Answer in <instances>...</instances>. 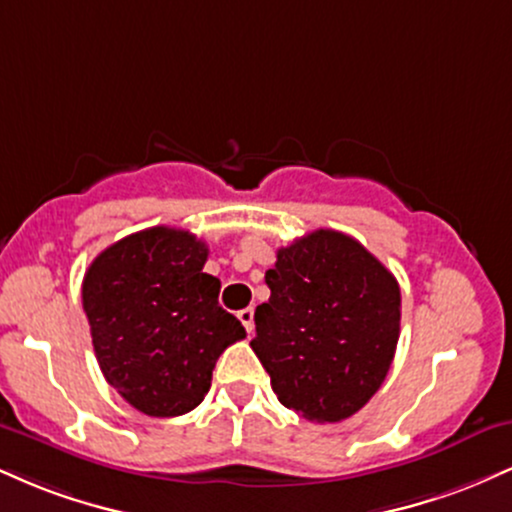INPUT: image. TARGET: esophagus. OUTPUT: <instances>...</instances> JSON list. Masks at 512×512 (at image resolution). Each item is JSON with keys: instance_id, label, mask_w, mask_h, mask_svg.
<instances>
[{"instance_id": "obj_1", "label": "esophagus", "mask_w": 512, "mask_h": 512, "mask_svg": "<svg viewBox=\"0 0 512 512\" xmlns=\"http://www.w3.org/2000/svg\"><path fill=\"white\" fill-rule=\"evenodd\" d=\"M238 320L243 322V327H245V330H248V334H250L252 330H255V310H252V308H243V310H240Z\"/></svg>"}]
</instances>
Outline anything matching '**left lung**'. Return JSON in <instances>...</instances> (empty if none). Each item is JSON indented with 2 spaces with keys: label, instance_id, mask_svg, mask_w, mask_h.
<instances>
[{
  "label": "left lung",
  "instance_id": "1",
  "mask_svg": "<svg viewBox=\"0 0 512 512\" xmlns=\"http://www.w3.org/2000/svg\"><path fill=\"white\" fill-rule=\"evenodd\" d=\"M250 346L284 407L317 424L354 416L399 339V284L358 240L320 228L276 250Z\"/></svg>",
  "mask_w": 512,
  "mask_h": 512
}]
</instances>
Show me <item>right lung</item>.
<instances>
[{
  "label": "right lung",
  "mask_w": 512,
  "mask_h": 512,
  "mask_svg": "<svg viewBox=\"0 0 512 512\" xmlns=\"http://www.w3.org/2000/svg\"><path fill=\"white\" fill-rule=\"evenodd\" d=\"M207 243L154 226L105 248L84 274L81 301L105 380L149 416L202 402L223 351L245 337L219 305L221 281L202 272Z\"/></svg>",
  "instance_id": "1"
}]
</instances>
